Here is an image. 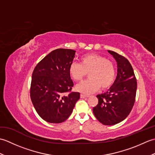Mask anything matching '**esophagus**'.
<instances>
[{
  "label": "esophagus",
  "instance_id": "34e87169",
  "mask_svg": "<svg viewBox=\"0 0 155 155\" xmlns=\"http://www.w3.org/2000/svg\"><path fill=\"white\" fill-rule=\"evenodd\" d=\"M88 97V95H85V94H81V98H87Z\"/></svg>",
  "mask_w": 155,
  "mask_h": 155
}]
</instances>
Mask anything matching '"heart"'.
Masks as SVG:
<instances>
[{"instance_id":"1","label":"heart","mask_w":155,"mask_h":155,"mask_svg":"<svg viewBox=\"0 0 155 155\" xmlns=\"http://www.w3.org/2000/svg\"><path fill=\"white\" fill-rule=\"evenodd\" d=\"M68 72L75 81L83 80L88 73L89 78L76 87L77 91L84 94L94 93L101 88L106 90L113 85L116 77L114 63L104 56L87 54L81 58V63L72 62Z\"/></svg>"}]
</instances>
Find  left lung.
Returning <instances> with one entry per match:
<instances>
[{
  "label": "left lung",
  "mask_w": 155,
  "mask_h": 155,
  "mask_svg": "<svg viewBox=\"0 0 155 155\" xmlns=\"http://www.w3.org/2000/svg\"><path fill=\"white\" fill-rule=\"evenodd\" d=\"M117 62V76L110 89L98 94V103L93 108L97 120L105 125L116 124L125 119L135 102L137 83L130 63L123 56L108 51Z\"/></svg>",
  "instance_id": "1"
}]
</instances>
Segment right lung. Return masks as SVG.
<instances>
[{
  "instance_id": "1",
  "label": "right lung",
  "mask_w": 155,
  "mask_h": 155,
  "mask_svg": "<svg viewBox=\"0 0 155 155\" xmlns=\"http://www.w3.org/2000/svg\"><path fill=\"white\" fill-rule=\"evenodd\" d=\"M75 52L67 48L52 51L32 72L31 101L39 116L48 123L67 120L80 98L78 92L71 91L74 83L68 72Z\"/></svg>"
}]
</instances>
